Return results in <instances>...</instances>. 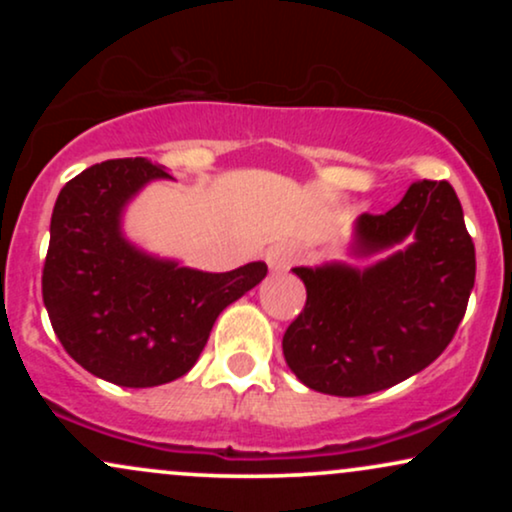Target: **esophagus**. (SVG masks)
I'll return each mask as SVG.
<instances>
[{
  "label": "esophagus",
  "mask_w": 512,
  "mask_h": 512,
  "mask_svg": "<svg viewBox=\"0 0 512 512\" xmlns=\"http://www.w3.org/2000/svg\"><path fill=\"white\" fill-rule=\"evenodd\" d=\"M293 262V250L286 248V245H274V248H269L267 252V264L272 272H284V269H289Z\"/></svg>",
  "instance_id": "1"
}]
</instances>
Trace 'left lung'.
<instances>
[{
    "label": "left lung",
    "instance_id": "8db88e82",
    "mask_svg": "<svg viewBox=\"0 0 512 512\" xmlns=\"http://www.w3.org/2000/svg\"><path fill=\"white\" fill-rule=\"evenodd\" d=\"M414 236L407 250L368 269L296 267L303 310L284 332V356L310 390L361 397L431 366L452 342L477 276L462 204L448 180H421L397 207L363 214L356 252L370 255Z\"/></svg>",
    "mask_w": 512,
    "mask_h": 512
}]
</instances>
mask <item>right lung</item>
Instances as JSON below:
<instances>
[{
	"mask_svg": "<svg viewBox=\"0 0 512 512\" xmlns=\"http://www.w3.org/2000/svg\"><path fill=\"white\" fill-rule=\"evenodd\" d=\"M154 178L146 158H113L62 187L52 209L43 303L64 351L122 387L178 380L207 346L226 305L257 286L267 264L211 274L144 255L120 233L125 204Z\"/></svg>",
	"mask_w": 512,
	"mask_h": 512,
	"instance_id": "1",
	"label": "right lung"
}]
</instances>
